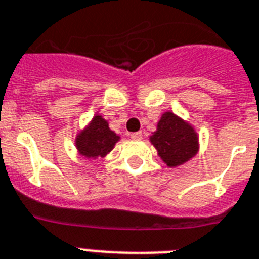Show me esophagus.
I'll return each instance as SVG.
<instances>
[{
    "mask_svg": "<svg viewBox=\"0 0 259 259\" xmlns=\"http://www.w3.org/2000/svg\"><path fill=\"white\" fill-rule=\"evenodd\" d=\"M132 139H142V132H134L131 134Z\"/></svg>",
    "mask_w": 259,
    "mask_h": 259,
    "instance_id": "1",
    "label": "esophagus"
}]
</instances>
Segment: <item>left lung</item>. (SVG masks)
Segmentation results:
<instances>
[{
	"mask_svg": "<svg viewBox=\"0 0 259 259\" xmlns=\"http://www.w3.org/2000/svg\"><path fill=\"white\" fill-rule=\"evenodd\" d=\"M151 143L169 166L182 165L194 157L198 149V138L188 124L174 113H165L158 122Z\"/></svg>",
	"mask_w": 259,
	"mask_h": 259,
	"instance_id": "left-lung-1",
	"label": "left lung"
}]
</instances>
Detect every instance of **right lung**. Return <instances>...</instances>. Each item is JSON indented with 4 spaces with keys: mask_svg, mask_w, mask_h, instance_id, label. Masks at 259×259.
<instances>
[{
    "mask_svg": "<svg viewBox=\"0 0 259 259\" xmlns=\"http://www.w3.org/2000/svg\"><path fill=\"white\" fill-rule=\"evenodd\" d=\"M117 141L118 137L109 130L108 122L101 116H95L89 130L79 135L76 145L80 154L89 158H97L108 154Z\"/></svg>",
    "mask_w": 259,
    "mask_h": 259,
    "instance_id": "add662e5",
    "label": "right lung"
}]
</instances>
